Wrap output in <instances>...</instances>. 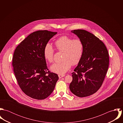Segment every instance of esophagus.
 <instances>
[{"mask_svg": "<svg viewBox=\"0 0 123 123\" xmlns=\"http://www.w3.org/2000/svg\"><path fill=\"white\" fill-rule=\"evenodd\" d=\"M64 76H65V75H64V74H59V75H58L59 78L60 79H61V78H62V77H64Z\"/></svg>", "mask_w": 123, "mask_h": 123, "instance_id": "esophagus-1", "label": "esophagus"}]
</instances>
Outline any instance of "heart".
<instances>
[{
	"instance_id": "obj_1",
	"label": "heart",
	"mask_w": 123,
	"mask_h": 123,
	"mask_svg": "<svg viewBox=\"0 0 123 123\" xmlns=\"http://www.w3.org/2000/svg\"><path fill=\"white\" fill-rule=\"evenodd\" d=\"M54 43L58 51L63 52L62 56L63 61L53 64L51 69L54 72L62 74L69 70L72 64L75 65L80 62L84 53V44L80 39H74L66 35L57 39ZM54 55L52 46L47 43L43 50L45 59L50 63L53 62Z\"/></svg>"
}]
</instances>
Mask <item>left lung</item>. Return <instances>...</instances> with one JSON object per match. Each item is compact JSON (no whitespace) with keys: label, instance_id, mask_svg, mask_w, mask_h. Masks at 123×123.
Here are the masks:
<instances>
[{"label":"left lung","instance_id":"8db88e82","mask_svg":"<svg viewBox=\"0 0 123 123\" xmlns=\"http://www.w3.org/2000/svg\"><path fill=\"white\" fill-rule=\"evenodd\" d=\"M84 44L83 56L72 74L70 85L71 92L79 97L96 93L102 86L109 66V54L104 43L88 31L78 29L71 31Z\"/></svg>","mask_w":123,"mask_h":123}]
</instances>
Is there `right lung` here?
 Wrapping results in <instances>:
<instances>
[{"instance_id": "right-lung-1", "label": "right lung", "mask_w": 123, "mask_h": 123, "mask_svg": "<svg viewBox=\"0 0 123 123\" xmlns=\"http://www.w3.org/2000/svg\"><path fill=\"white\" fill-rule=\"evenodd\" d=\"M57 32L39 30L25 38L17 47L12 65L18 84L27 96L44 99L53 92L59 79L47 68L43 55L45 46Z\"/></svg>"}]
</instances>
